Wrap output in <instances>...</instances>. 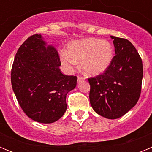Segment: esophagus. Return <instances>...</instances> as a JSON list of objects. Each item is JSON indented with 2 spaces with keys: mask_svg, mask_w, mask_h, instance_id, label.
I'll use <instances>...</instances> for the list:
<instances>
[{
  "mask_svg": "<svg viewBox=\"0 0 152 152\" xmlns=\"http://www.w3.org/2000/svg\"><path fill=\"white\" fill-rule=\"evenodd\" d=\"M84 80V77H81V76H78L77 77V81L80 82V81H82V80Z\"/></svg>",
  "mask_w": 152,
  "mask_h": 152,
  "instance_id": "1",
  "label": "esophagus"
}]
</instances>
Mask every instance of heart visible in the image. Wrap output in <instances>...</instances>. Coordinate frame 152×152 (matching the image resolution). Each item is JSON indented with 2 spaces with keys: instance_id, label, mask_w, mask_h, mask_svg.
Instances as JSON below:
<instances>
[{
  "instance_id": "b5f03b06",
  "label": "heart",
  "mask_w": 152,
  "mask_h": 152,
  "mask_svg": "<svg viewBox=\"0 0 152 152\" xmlns=\"http://www.w3.org/2000/svg\"><path fill=\"white\" fill-rule=\"evenodd\" d=\"M68 52L60 53L64 66L71 70L80 61L81 68L87 75H95L103 72L113 58L112 44L107 40L96 38L75 40L68 45Z\"/></svg>"
}]
</instances>
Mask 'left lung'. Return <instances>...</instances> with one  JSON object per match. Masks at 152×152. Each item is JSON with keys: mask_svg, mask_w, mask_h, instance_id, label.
<instances>
[{"mask_svg": "<svg viewBox=\"0 0 152 152\" xmlns=\"http://www.w3.org/2000/svg\"><path fill=\"white\" fill-rule=\"evenodd\" d=\"M110 37L116 55L103 73L88 81L91 107L100 116L113 119L125 115L139 100L143 66L139 52L129 40Z\"/></svg>", "mask_w": 152, "mask_h": 152, "instance_id": "obj_1", "label": "left lung"}]
</instances>
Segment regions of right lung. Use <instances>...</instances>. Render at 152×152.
Returning a JSON list of instances; mask_svg holds the SVG:
<instances>
[{
  "mask_svg": "<svg viewBox=\"0 0 152 152\" xmlns=\"http://www.w3.org/2000/svg\"><path fill=\"white\" fill-rule=\"evenodd\" d=\"M45 45L40 34L29 36L20 45L12 65L11 84L26 116L52 123L66 111V95L76 87L77 77L63 75L58 52Z\"/></svg>",
  "mask_w": 152,
  "mask_h": 152,
  "instance_id": "1",
  "label": "right lung"
}]
</instances>
